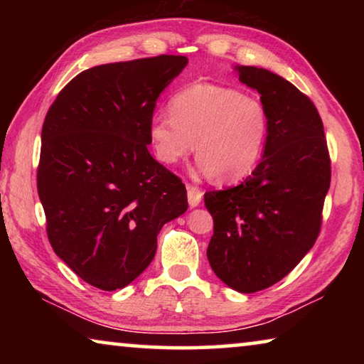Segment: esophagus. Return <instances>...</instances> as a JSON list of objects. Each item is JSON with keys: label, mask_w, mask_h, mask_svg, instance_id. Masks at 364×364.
<instances>
[{"label": "esophagus", "mask_w": 364, "mask_h": 364, "mask_svg": "<svg viewBox=\"0 0 364 364\" xmlns=\"http://www.w3.org/2000/svg\"><path fill=\"white\" fill-rule=\"evenodd\" d=\"M202 200V191L196 186H188V202L189 207H197Z\"/></svg>", "instance_id": "esophagus-1"}]
</instances>
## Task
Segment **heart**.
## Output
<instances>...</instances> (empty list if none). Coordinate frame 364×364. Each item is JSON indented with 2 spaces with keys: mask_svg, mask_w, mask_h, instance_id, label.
<instances>
[{
  "mask_svg": "<svg viewBox=\"0 0 364 364\" xmlns=\"http://www.w3.org/2000/svg\"><path fill=\"white\" fill-rule=\"evenodd\" d=\"M168 112L149 123L152 149L162 164H176L194 147L208 176L230 183L260 162L269 119L258 97L230 86L196 83L171 97Z\"/></svg>",
  "mask_w": 364,
  "mask_h": 364,
  "instance_id": "b5f03b06",
  "label": "heart"
}]
</instances>
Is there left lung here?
<instances>
[{
	"mask_svg": "<svg viewBox=\"0 0 364 364\" xmlns=\"http://www.w3.org/2000/svg\"><path fill=\"white\" fill-rule=\"evenodd\" d=\"M260 93L269 132L263 159L234 188L204 196L213 217L207 249L213 273L242 294L263 291L297 267L315 244L331 184V160L315 104L276 73L234 67Z\"/></svg>",
	"mask_w": 364,
	"mask_h": 364,
	"instance_id": "8db88e82",
	"label": "left lung"
}]
</instances>
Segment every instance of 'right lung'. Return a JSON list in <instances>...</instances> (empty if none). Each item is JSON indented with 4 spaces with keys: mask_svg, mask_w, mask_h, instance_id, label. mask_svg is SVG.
I'll list each match as a JSON object with an SVG mask.
<instances>
[{
    "mask_svg": "<svg viewBox=\"0 0 364 364\" xmlns=\"http://www.w3.org/2000/svg\"><path fill=\"white\" fill-rule=\"evenodd\" d=\"M188 58L104 64L70 80L41 130L36 183L56 255L102 291L149 267L157 234L188 210L180 178L154 159L149 123Z\"/></svg>",
    "mask_w": 364,
    "mask_h": 364,
    "instance_id": "add662e5",
    "label": "right lung"
}]
</instances>
